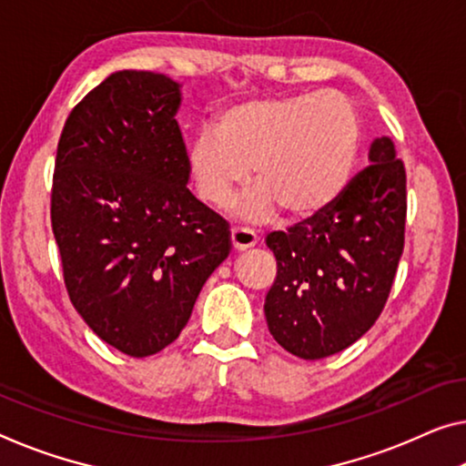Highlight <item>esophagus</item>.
<instances>
[{"instance_id": "34e87169", "label": "esophagus", "mask_w": 466, "mask_h": 466, "mask_svg": "<svg viewBox=\"0 0 466 466\" xmlns=\"http://www.w3.org/2000/svg\"><path fill=\"white\" fill-rule=\"evenodd\" d=\"M256 233L249 228H233L231 231V248L233 252H246V249L256 246Z\"/></svg>"}]
</instances>
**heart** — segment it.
Listing matches in <instances>:
<instances>
[{"instance_id": "obj_1", "label": "heart", "mask_w": 466, "mask_h": 466, "mask_svg": "<svg viewBox=\"0 0 466 466\" xmlns=\"http://www.w3.org/2000/svg\"><path fill=\"white\" fill-rule=\"evenodd\" d=\"M360 147V116L341 93L262 97L227 108L217 133L199 131L187 147V170L212 208H223L252 170L256 187L235 206L239 218L268 223L279 210L308 223L338 204Z\"/></svg>"}]
</instances>
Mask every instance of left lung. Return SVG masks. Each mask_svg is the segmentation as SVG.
Listing matches in <instances>:
<instances>
[{"label":"left lung","instance_id":"obj_1","mask_svg":"<svg viewBox=\"0 0 466 466\" xmlns=\"http://www.w3.org/2000/svg\"><path fill=\"white\" fill-rule=\"evenodd\" d=\"M369 162L323 217L267 238L277 258L268 331L304 360L352 346L388 302L404 249L406 170L390 137L370 143Z\"/></svg>","mask_w":466,"mask_h":466}]
</instances>
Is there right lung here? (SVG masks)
I'll return each mask as SVG.
<instances>
[{
  "instance_id": "add662e5",
  "label": "right lung",
  "mask_w": 466,
  "mask_h": 466,
  "mask_svg": "<svg viewBox=\"0 0 466 466\" xmlns=\"http://www.w3.org/2000/svg\"><path fill=\"white\" fill-rule=\"evenodd\" d=\"M181 85L118 70L75 106L56 156L52 228L70 302L133 358L173 343L228 256L227 220L187 189Z\"/></svg>"
}]
</instances>
